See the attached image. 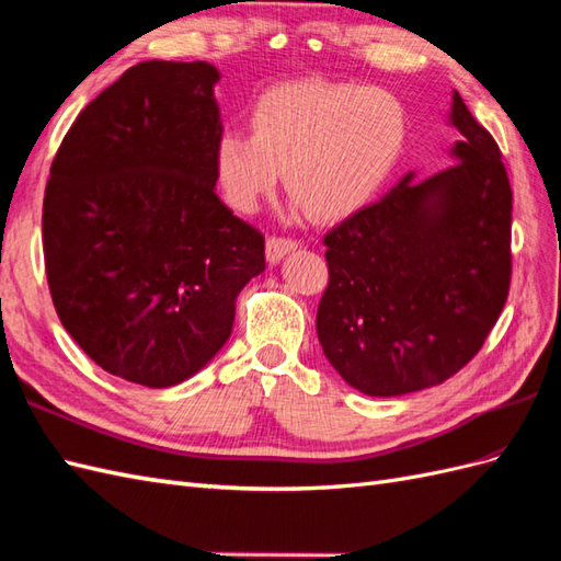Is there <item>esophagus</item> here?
<instances>
[{
  "mask_svg": "<svg viewBox=\"0 0 561 561\" xmlns=\"http://www.w3.org/2000/svg\"><path fill=\"white\" fill-rule=\"evenodd\" d=\"M265 249H267V261H270L272 265H277L286 253H291V251H296V249H298V243H296L294 239L270 237V239H267V243H265Z\"/></svg>",
  "mask_w": 561,
  "mask_h": 561,
  "instance_id": "esophagus-1",
  "label": "esophagus"
}]
</instances>
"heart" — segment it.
I'll return each instance as SVG.
<instances>
[{
	"instance_id": "heart-1",
	"label": "heart",
	"mask_w": 561,
	"mask_h": 561,
	"mask_svg": "<svg viewBox=\"0 0 561 561\" xmlns=\"http://www.w3.org/2000/svg\"><path fill=\"white\" fill-rule=\"evenodd\" d=\"M251 137L222 133L215 178L229 206L253 213L275 194L279 172L314 220H341L367 206L391 178L408 139V113L393 94L346 82H289L251 108Z\"/></svg>"
}]
</instances>
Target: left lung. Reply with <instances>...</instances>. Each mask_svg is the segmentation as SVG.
Returning a JSON list of instances; mask_svg holds the SVG:
<instances>
[{"instance_id": "obj_1", "label": "left lung", "mask_w": 561, "mask_h": 561, "mask_svg": "<svg viewBox=\"0 0 561 561\" xmlns=\"http://www.w3.org/2000/svg\"><path fill=\"white\" fill-rule=\"evenodd\" d=\"M450 163L410 170L324 237L318 339L341 379L391 398L443 383L479 353L507 300L512 190L491 133L453 92Z\"/></svg>"}]
</instances>
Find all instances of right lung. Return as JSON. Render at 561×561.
I'll return each mask as SVG.
<instances>
[{
	"label": "right lung",
	"mask_w": 561,
	"mask_h": 561,
	"mask_svg": "<svg viewBox=\"0 0 561 561\" xmlns=\"http://www.w3.org/2000/svg\"><path fill=\"white\" fill-rule=\"evenodd\" d=\"M206 61H144L82 108L42 208L47 282L66 332L108 375L168 389L232 334L265 270L263 234L215 194L222 135Z\"/></svg>",
	"instance_id": "right-lung-1"
}]
</instances>
